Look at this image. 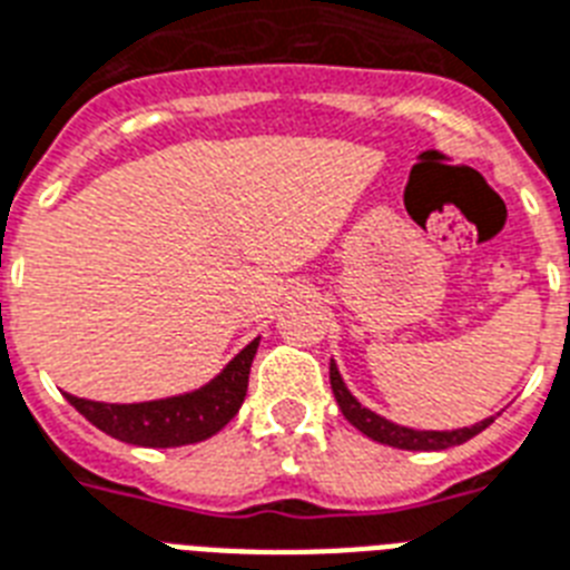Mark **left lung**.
Segmentation results:
<instances>
[{"mask_svg":"<svg viewBox=\"0 0 570 570\" xmlns=\"http://www.w3.org/2000/svg\"><path fill=\"white\" fill-rule=\"evenodd\" d=\"M331 390L333 397H336V404H340L342 415L374 442H381V445H392L401 448V451H445V448L462 445V442H469L492 424V419L478 421V424H471V428H460V430H413V428H401V424H392V421L381 419L372 410H365L360 404L357 397L351 395L345 390V383H342L340 372H336V365L331 363Z\"/></svg>","mask_w":570,"mask_h":570,"instance_id":"8db88e82","label":"left lung"}]
</instances>
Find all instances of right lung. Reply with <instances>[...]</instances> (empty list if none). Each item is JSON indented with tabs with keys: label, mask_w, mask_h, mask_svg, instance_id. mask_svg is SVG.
<instances>
[{
	"label": "right lung",
	"mask_w": 570,
	"mask_h": 570,
	"mask_svg": "<svg viewBox=\"0 0 570 570\" xmlns=\"http://www.w3.org/2000/svg\"><path fill=\"white\" fill-rule=\"evenodd\" d=\"M257 342L261 340L248 342L222 368V374L189 395L146 401V404H101L76 395H67V401L101 433L128 445L178 448L205 442L239 413L248 392V372L257 354Z\"/></svg>",
	"instance_id": "right-lung-1"
}]
</instances>
